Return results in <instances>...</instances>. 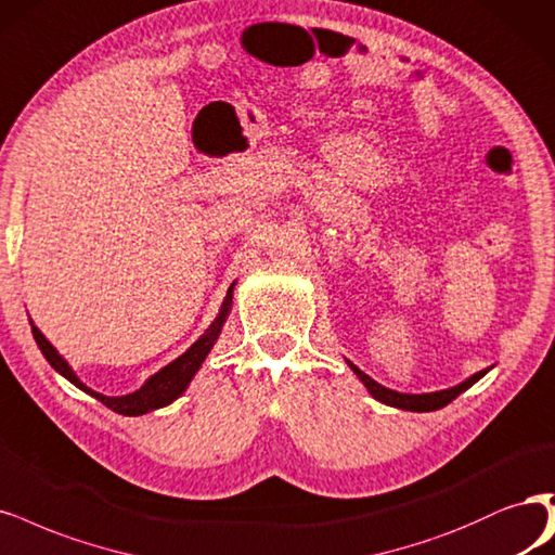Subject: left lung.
<instances>
[{"instance_id":"1","label":"left lung","mask_w":555,"mask_h":555,"mask_svg":"<svg viewBox=\"0 0 555 555\" xmlns=\"http://www.w3.org/2000/svg\"><path fill=\"white\" fill-rule=\"evenodd\" d=\"M349 365H351V370L358 374V378L362 380V384L367 386V390L372 392L374 399L384 401V404H388V406H397V409H404V411H420V413H425V411H438V409L448 406L452 399L460 397L464 390H468V388L475 384V380H480V378L487 374V370H485V372H477V374H473L470 378H466L464 384L454 386V388H450V390H441V392H429V395H401V392L388 390V388H384L380 384H376L374 378H370L365 372L358 370V367L353 365V362H349Z\"/></svg>"}]
</instances>
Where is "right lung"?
Instances as JSON below:
<instances>
[{
    "instance_id": "add662e5",
    "label": "right lung",
    "mask_w": 555,
    "mask_h": 555,
    "mask_svg": "<svg viewBox=\"0 0 555 555\" xmlns=\"http://www.w3.org/2000/svg\"><path fill=\"white\" fill-rule=\"evenodd\" d=\"M232 289H234V284L229 286L227 298H224V302H222L220 317L211 323V326H208V331L193 344V347H190L183 356H179L175 362H169V365L163 367L158 374L151 376L140 390H135L132 395H124V397H105V395H101V392H93L91 388H87V386L82 384V380L73 374V370L68 367V362H66L60 353H56V349L43 337V333L38 331L36 326H31V333H34V339H36V344H38V349L43 351L46 360H48L50 365H52L56 372H60L62 376H66V378L70 380V384H75L80 390H85V392H89L91 397L103 401V404H105L107 409H112L114 413H121V415H142V413H149V411H154V409H160V406L171 404V401H175V399L188 388L190 378H193L195 372L202 367L204 358L208 356V351L214 349V344H216V339H218V335H220L222 321H224V317H227V312H229V305H232Z\"/></svg>"
}]
</instances>
